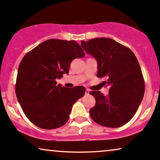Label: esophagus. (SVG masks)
Masks as SVG:
<instances>
[{"instance_id": "esophagus-1", "label": "esophagus", "mask_w": 160, "mask_h": 160, "mask_svg": "<svg viewBox=\"0 0 160 160\" xmlns=\"http://www.w3.org/2000/svg\"><path fill=\"white\" fill-rule=\"evenodd\" d=\"M89 92H90V90L88 89V88H86V90H85V94L86 95H88V94H89Z\"/></svg>"}]
</instances>
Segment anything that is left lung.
Returning a JSON list of instances; mask_svg holds the SVG:
<instances>
[{"instance_id": "8db88e82", "label": "left lung", "mask_w": 160, "mask_h": 160, "mask_svg": "<svg viewBox=\"0 0 160 160\" xmlns=\"http://www.w3.org/2000/svg\"><path fill=\"white\" fill-rule=\"evenodd\" d=\"M81 45L97 61V77L110 87L108 96L90 92L96 99L90 117L104 127L125 125L135 115L145 93V81L137 57L128 47L108 38L82 41Z\"/></svg>"}]
</instances>
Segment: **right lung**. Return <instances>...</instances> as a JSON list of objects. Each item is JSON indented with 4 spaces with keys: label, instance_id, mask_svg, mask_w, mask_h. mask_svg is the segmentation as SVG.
Returning a JSON list of instances; mask_svg holds the SVG:
<instances>
[{
    "label": "right lung",
    "instance_id": "right-lung-1",
    "mask_svg": "<svg viewBox=\"0 0 160 160\" xmlns=\"http://www.w3.org/2000/svg\"><path fill=\"white\" fill-rule=\"evenodd\" d=\"M84 56L76 41L52 38L23 56L18 70L15 93L23 113L35 125L56 129L68 121L72 104L84 95L85 88L57 85L56 78L68 73L74 58Z\"/></svg>",
    "mask_w": 160,
    "mask_h": 160
}]
</instances>
